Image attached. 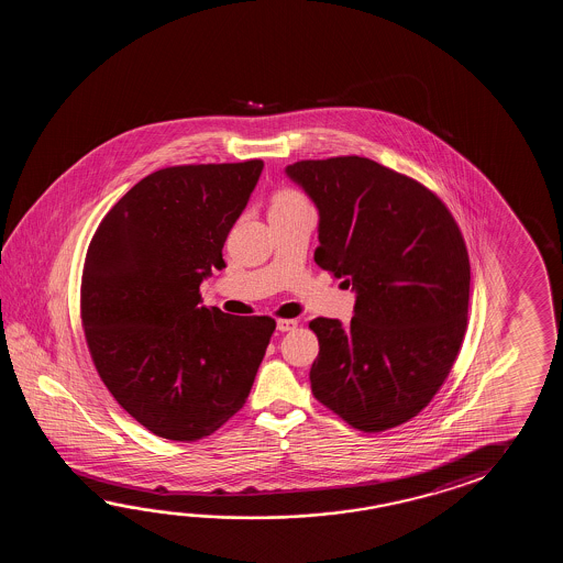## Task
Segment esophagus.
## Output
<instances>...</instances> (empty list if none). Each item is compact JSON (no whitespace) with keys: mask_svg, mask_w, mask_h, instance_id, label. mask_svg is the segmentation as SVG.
<instances>
[{"mask_svg":"<svg viewBox=\"0 0 563 563\" xmlns=\"http://www.w3.org/2000/svg\"><path fill=\"white\" fill-rule=\"evenodd\" d=\"M296 325H298V320H291V318L277 320V330H279V332H289V330H294Z\"/></svg>","mask_w":563,"mask_h":563,"instance_id":"34e87169","label":"esophagus"}]
</instances>
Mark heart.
Masks as SVG:
<instances>
[{"mask_svg": "<svg viewBox=\"0 0 563 563\" xmlns=\"http://www.w3.org/2000/svg\"><path fill=\"white\" fill-rule=\"evenodd\" d=\"M301 201H303V197H301L299 192L286 189V191L277 192L276 197H274L272 209H274V207H289V205H298L301 203Z\"/></svg>", "mask_w": 563, "mask_h": 563, "instance_id": "obj_1", "label": "heart"}]
</instances>
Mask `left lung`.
Listing matches in <instances>:
<instances>
[{"instance_id": "left-lung-1", "label": "left lung", "mask_w": 563, "mask_h": 563, "mask_svg": "<svg viewBox=\"0 0 563 563\" xmlns=\"http://www.w3.org/2000/svg\"><path fill=\"white\" fill-rule=\"evenodd\" d=\"M318 207L316 264L356 291L347 325L316 318L311 393L350 427L380 432L439 393L467 332L471 265L443 201L364 156L286 167Z\"/></svg>"}]
</instances>
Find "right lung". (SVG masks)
Segmentation results:
<instances>
[{"mask_svg": "<svg viewBox=\"0 0 563 563\" xmlns=\"http://www.w3.org/2000/svg\"><path fill=\"white\" fill-rule=\"evenodd\" d=\"M264 161L183 165L139 180L100 221L80 310L96 371L144 429L197 441L240 410L276 330L201 306Z\"/></svg>", "mask_w": 563, "mask_h": 563, "instance_id": "right-lung-1", "label": "right lung"}]
</instances>
